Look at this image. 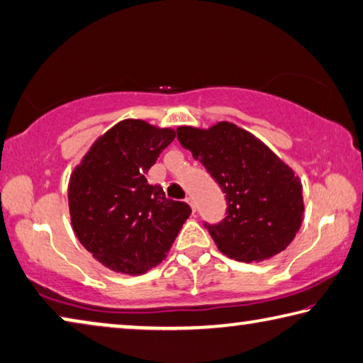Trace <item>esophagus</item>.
<instances>
[{
	"label": "esophagus",
	"mask_w": 363,
	"mask_h": 363,
	"mask_svg": "<svg viewBox=\"0 0 363 363\" xmlns=\"http://www.w3.org/2000/svg\"><path fill=\"white\" fill-rule=\"evenodd\" d=\"M185 203H188V204H189V207H191V211H193V213H194V211H196V207H194V203H193V199H191V198H186V199H185Z\"/></svg>",
	"instance_id": "1"
}]
</instances>
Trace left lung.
Returning <instances> with one entry per match:
<instances>
[{
	"mask_svg": "<svg viewBox=\"0 0 363 363\" xmlns=\"http://www.w3.org/2000/svg\"><path fill=\"white\" fill-rule=\"evenodd\" d=\"M177 138L225 193L227 217L206 223L218 251L240 262H260L291 245L304 218V198L289 165L231 122L178 127Z\"/></svg>",
	"mask_w": 363,
	"mask_h": 363,
	"instance_id": "8db88e82",
	"label": "left lung"
}]
</instances>
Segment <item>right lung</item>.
<instances>
[{
	"mask_svg": "<svg viewBox=\"0 0 363 363\" xmlns=\"http://www.w3.org/2000/svg\"><path fill=\"white\" fill-rule=\"evenodd\" d=\"M174 138L175 130L125 118L93 143L70 175L72 228L112 272L141 275L162 262L191 213L146 180Z\"/></svg>",
	"mask_w": 363,
	"mask_h": 363,
	"instance_id": "add662e5",
	"label": "right lung"
}]
</instances>
